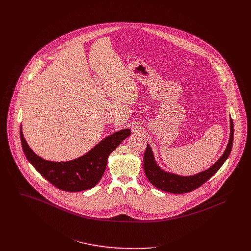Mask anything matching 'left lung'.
Listing matches in <instances>:
<instances>
[{"mask_svg": "<svg viewBox=\"0 0 251 251\" xmlns=\"http://www.w3.org/2000/svg\"><path fill=\"white\" fill-rule=\"evenodd\" d=\"M233 138H234V125L232 119L230 120V137L227 144V147L222 153V155L218 158V160L213 164L209 169L197 173L192 176H180L174 173L167 172L163 170L155 161L153 152L150 147L147 145V149L144 154L143 164L144 171L148 179L151 181L152 185L160 190L180 194L190 192L203 183H205L209 179H211L218 169L222 166L225 160L228 158L232 146H233Z\"/></svg>", "mask_w": 251, "mask_h": 251, "instance_id": "left-lung-1", "label": "left lung"}]
</instances>
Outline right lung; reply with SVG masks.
Listing matches in <instances>:
<instances>
[{"label":"right lung","mask_w":251,"mask_h":251,"mask_svg":"<svg viewBox=\"0 0 251 251\" xmlns=\"http://www.w3.org/2000/svg\"><path fill=\"white\" fill-rule=\"evenodd\" d=\"M131 133L128 128L116 131L102 139L87 153L70 161H50L38 156L29 147L20 127L24 153L36 171L59 189L78 192L93 188L102 178L109 154Z\"/></svg>","instance_id":"right-lung-1"}]
</instances>
